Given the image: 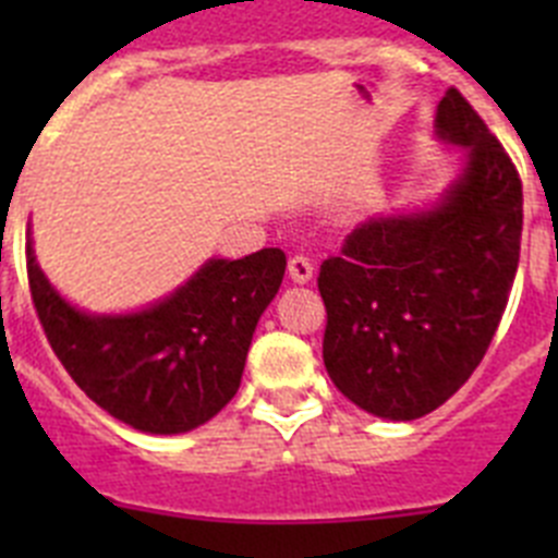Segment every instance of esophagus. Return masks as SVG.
<instances>
[{"label":"esophagus","mask_w":558,"mask_h":558,"mask_svg":"<svg viewBox=\"0 0 558 558\" xmlns=\"http://www.w3.org/2000/svg\"><path fill=\"white\" fill-rule=\"evenodd\" d=\"M313 263H310L307 256H302V254H295V256H290V263H288V274H290V279H293L295 284H307L310 279H313Z\"/></svg>","instance_id":"34e87169"}]
</instances>
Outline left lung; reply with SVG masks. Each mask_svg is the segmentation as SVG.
<instances>
[{
	"instance_id": "8db88e82",
	"label": "left lung",
	"mask_w": 558,
	"mask_h": 558,
	"mask_svg": "<svg viewBox=\"0 0 558 558\" xmlns=\"http://www.w3.org/2000/svg\"><path fill=\"white\" fill-rule=\"evenodd\" d=\"M436 136L461 172L436 206L360 223L324 259V366L335 388L379 418L411 422L472 377L509 304L520 263L522 181L458 88Z\"/></svg>"
}]
</instances>
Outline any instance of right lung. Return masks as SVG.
I'll return each instance as SVG.
<instances>
[{
  "instance_id": "1",
  "label": "right lung",
  "mask_w": 558,
  "mask_h": 558,
  "mask_svg": "<svg viewBox=\"0 0 558 558\" xmlns=\"http://www.w3.org/2000/svg\"><path fill=\"white\" fill-rule=\"evenodd\" d=\"M284 265L282 248L209 259L140 313L92 315L49 284L27 240L33 304L69 377L113 418L156 436L195 430L229 405Z\"/></svg>"
}]
</instances>
